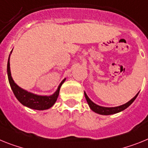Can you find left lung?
I'll list each match as a JSON object with an SVG mask.
<instances>
[{
	"label": "left lung",
	"instance_id": "obj_1",
	"mask_svg": "<svg viewBox=\"0 0 148 148\" xmlns=\"http://www.w3.org/2000/svg\"><path fill=\"white\" fill-rule=\"evenodd\" d=\"M138 93L139 92H138L137 94L135 95V97L132 98L130 101L126 102V104L120 105V106L117 107H112V108H107V107L99 106V105L95 104V103L92 101L91 99L88 97V95H86V93L85 92H84V95H85V98L86 99V101H87L89 108H90V109H91L92 111L97 113V114H101V115H110V114H116V113L120 112V111H123V110L127 108L128 107L130 106L132 103L135 101V99L137 98Z\"/></svg>",
	"mask_w": 148,
	"mask_h": 148
}]
</instances>
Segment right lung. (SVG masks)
Segmentation results:
<instances>
[{
	"instance_id": "right-lung-1",
	"label": "right lung",
	"mask_w": 148,
	"mask_h": 148,
	"mask_svg": "<svg viewBox=\"0 0 148 148\" xmlns=\"http://www.w3.org/2000/svg\"><path fill=\"white\" fill-rule=\"evenodd\" d=\"M12 51H13V49H12ZM12 51L10 52V54L12 53ZM10 54L9 56L8 62H7V76H8L9 83H10L11 89L13 90L16 98L18 99V101L24 106L28 107L29 108L34 109V110H43L50 108L51 107H53L57 99H58L61 86L63 84V83L65 81L66 78H64V80L61 82V84L58 86V89L53 95H48V96L47 95H39L28 92L27 90H25L22 88L19 87L15 83L13 77L11 76L10 64Z\"/></svg>"
}]
</instances>
